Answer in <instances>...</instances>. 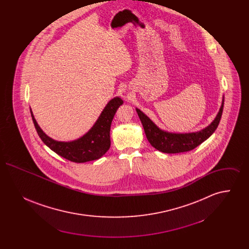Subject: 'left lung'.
Listing matches in <instances>:
<instances>
[{"mask_svg": "<svg viewBox=\"0 0 249 249\" xmlns=\"http://www.w3.org/2000/svg\"><path fill=\"white\" fill-rule=\"evenodd\" d=\"M223 107L224 101L222 102V106L220 107V110L216 118L207 128L199 132L185 134L169 133L160 130L142 111H140L139 109H136V111L141 119L146 138L151 143V145L160 152L173 154L190 151L196 148L198 145H200L201 142H204L206 139H208L213 134V131L216 130L219 124L223 112Z\"/></svg>", "mask_w": 249, "mask_h": 249, "instance_id": "left-lung-1", "label": "left lung"}]
</instances>
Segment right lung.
I'll return each mask as SVG.
<instances>
[{
  "instance_id": "obj_1",
  "label": "right lung",
  "mask_w": 249,
  "mask_h": 249,
  "mask_svg": "<svg viewBox=\"0 0 249 249\" xmlns=\"http://www.w3.org/2000/svg\"><path fill=\"white\" fill-rule=\"evenodd\" d=\"M122 104L123 102L119 98H114L111 100L91 130H89L83 137L73 142H58L51 139L38 126L32 110L31 114L38 135L51 150L70 161L81 163L98 160L107 153L111 144V123L118 108Z\"/></svg>"
}]
</instances>
